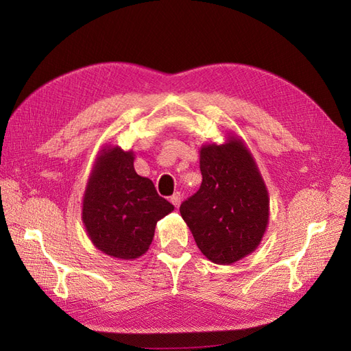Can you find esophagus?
<instances>
[{
  "mask_svg": "<svg viewBox=\"0 0 351 351\" xmlns=\"http://www.w3.org/2000/svg\"><path fill=\"white\" fill-rule=\"evenodd\" d=\"M169 200H171V204H173L176 208H178L180 204H182V195H180V193L177 192V193H174V195L171 196V199H169Z\"/></svg>",
  "mask_w": 351,
  "mask_h": 351,
  "instance_id": "obj_1",
  "label": "esophagus"
}]
</instances>
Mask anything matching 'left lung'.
<instances>
[{"label": "left lung", "mask_w": 351, "mask_h": 351, "mask_svg": "<svg viewBox=\"0 0 351 351\" xmlns=\"http://www.w3.org/2000/svg\"><path fill=\"white\" fill-rule=\"evenodd\" d=\"M202 184L180 214L199 250L231 265L258 249L269 221V196L256 161L237 134L200 147Z\"/></svg>", "instance_id": "1"}]
</instances>
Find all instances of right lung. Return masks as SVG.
Wrapping results in <instances>:
<instances>
[{"mask_svg":"<svg viewBox=\"0 0 351 351\" xmlns=\"http://www.w3.org/2000/svg\"><path fill=\"white\" fill-rule=\"evenodd\" d=\"M134 152L105 145L95 159L82 202L92 244L115 259L133 261L149 249L156 222L174 210L152 180L134 171Z\"/></svg>","mask_w":351,"mask_h":351,"instance_id":"1","label":"right lung"}]
</instances>
